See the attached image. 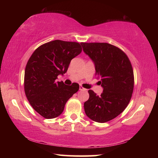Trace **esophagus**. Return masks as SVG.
I'll return each mask as SVG.
<instances>
[{
    "instance_id": "esophagus-1",
    "label": "esophagus",
    "mask_w": 158,
    "mask_h": 158,
    "mask_svg": "<svg viewBox=\"0 0 158 158\" xmlns=\"http://www.w3.org/2000/svg\"><path fill=\"white\" fill-rule=\"evenodd\" d=\"M79 90H83V91H86V90H87V89H84V88L82 87L81 85H80V86H79Z\"/></svg>"
}]
</instances>
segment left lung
I'll return each mask as SVG.
<instances>
[{
	"instance_id": "1",
	"label": "left lung",
	"mask_w": 158,
	"mask_h": 158,
	"mask_svg": "<svg viewBox=\"0 0 158 158\" xmlns=\"http://www.w3.org/2000/svg\"><path fill=\"white\" fill-rule=\"evenodd\" d=\"M85 54L94 63L95 75L103 92L97 95L89 90L84 102L86 116L93 121L105 123L121 114L129 104L134 89L133 69L127 55L108 43L81 42Z\"/></svg>"
}]
</instances>
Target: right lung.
Here are the masks:
<instances>
[{
	"mask_svg": "<svg viewBox=\"0 0 158 158\" xmlns=\"http://www.w3.org/2000/svg\"><path fill=\"white\" fill-rule=\"evenodd\" d=\"M78 42L53 40L40 46L29 58L24 74V90L35 111L47 119L63 113L65 105L79 85H65L57 77L68 70L71 60L81 52Z\"/></svg>",
	"mask_w": 158,
	"mask_h": 158,
	"instance_id": "add662e5",
	"label": "right lung"
}]
</instances>
